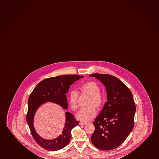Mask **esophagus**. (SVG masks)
I'll return each mask as SVG.
<instances>
[{
  "instance_id": "1",
  "label": "esophagus",
  "mask_w": 159,
  "mask_h": 159,
  "mask_svg": "<svg viewBox=\"0 0 159 159\" xmlns=\"http://www.w3.org/2000/svg\"><path fill=\"white\" fill-rule=\"evenodd\" d=\"M79 124H80V125H83L86 124V122H82V121H80V122H79Z\"/></svg>"
}]
</instances>
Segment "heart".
Masks as SVG:
<instances>
[{"label": "heart", "mask_w": 159, "mask_h": 159, "mask_svg": "<svg viewBox=\"0 0 159 159\" xmlns=\"http://www.w3.org/2000/svg\"><path fill=\"white\" fill-rule=\"evenodd\" d=\"M80 89L84 93L89 95V99L88 103V107L80 110L77 114V118L82 122H87L95 117L97 114L96 109L102 108L104 103V95L100 92V87L94 81H89L83 84ZM78 92L72 90L70 92L68 97V102L70 107L73 110H76L79 107Z\"/></svg>", "instance_id": "1"}]
</instances>
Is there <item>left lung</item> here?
<instances>
[{
    "instance_id": "left-lung-1",
    "label": "left lung",
    "mask_w": 159,
    "mask_h": 159,
    "mask_svg": "<svg viewBox=\"0 0 159 159\" xmlns=\"http://www.w3.org/2000/svg\"><path fill=\"white\" fill-rule=\"evenodd\" d=\"M106 86L107 102L93 124L91 142L102 150H113L124 142L134 126L136 106L129 88L118 78L109 74H93Z\"/></svg>"
}]
</instances>
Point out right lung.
Returning a JSON list of instances; mask_svg holds the SVG:
<instances>
[{"label": "right lung", "mask_w": 159, "mask_h": 159, "mask_svg": "<svg viewBox=\"0 0 159 159\" xmlns=\"http://www.w3.org/2000/svg\"><path fill=\"white\" fill-rule=\"evenodd\" d=\"M84 76L78 75H65L52 77L41 81L32 92L28 100V112L26 121L31 134L35 142L41 147L48 151H57L61 149L70 142L71 129L79 125L74 116L69 112H66V122L62 134L57 139L47 140L40 137L33 126V118L35 112L41 104L46 101L54 102L66 109L68 107L66 94L70 86L77 80Z\"/></svg>", "instance_id": "1"}]
</instances>
